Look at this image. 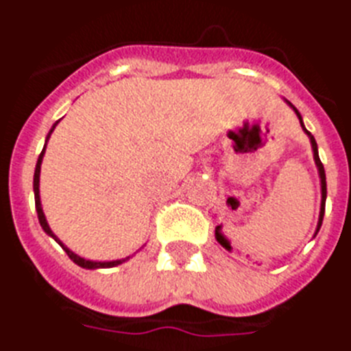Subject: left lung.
Segmentation results:
<instances>
[{
	"label": "left lung",
	"instance_id": "8db88e82",
	"mask_svg": "<svg viewBox=\"0 0 351 351\" xmlns=\"http://www.w3.org/2000/svg\"><path fill=\"white\" fill-rule=\"evenodd\" d=\"M287 104L291 106L293 110H295V113H297L298 121H300V126H302V130L306 133H308L309 141H311V148H313V159H315V165H317V168H319V178H320V192H322V201H320V214H319V225H317V232H319L320 225H322V218H324V208H326V194H328V190H326V172H324V167H322V162H320V157H319V148H317V141H315V137L311 135V133L306 130V126H304L302 122V117H300V113H298V110L295 108V106L289 102V100H286ZM315 232V234H317Z\"/></svg>",
	"mask_w": 351,
	"mask_h": 351
}]
</instances>
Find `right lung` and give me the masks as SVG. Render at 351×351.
I'll return each instance as SVG.
<instances>
[{
	"label": "right lung",
	"instance_id": "obj_1",
	"mask_svg": "<svg viewBox=\"0 0 351 351\" xmlns=\"http://www.w3.org/2000/svg\"><path fill=\"white\" fill-rule=\"evenodd\" d=\"M58 124V122H56ZM56 124H54L53 128H51V132H49L47 138H45V145H47L49 137H51V133H53V130L56 128ZM43 154H45V146H43L42 154H40V157H38V162H36V170H34V183H32V189H34V203H36V213H38V219H40V225H42V229L47 232L51 238H53L54 241H58L60 245H62V249H64L65 252H67V256L71 258L73 262L77 263V265H80V267L84 269H106V267H115V265H121L122 262H126L128 258H122V260H111V262H93V260H86V258L78 256V254H75V252L69 249V247H65L62 241L58 240V236L54 234L53 230H51V227H49L47 219H45V214H43V208H42V201H40V167H42V161H43Z\"/></svg>",
	"mask_w": 351,
	"mask_h": 351
}]
</instances>
